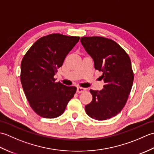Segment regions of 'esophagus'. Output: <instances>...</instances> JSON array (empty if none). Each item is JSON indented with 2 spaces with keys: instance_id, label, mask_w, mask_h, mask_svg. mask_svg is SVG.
I'll use <instances>...</instances> for the list:
<instances>
[{
  "instance_id": "obj_1",
  "label": "esophagus",
  "mask_w": 154,
  "mask_h": 154,
  "mask_svg": "<svg viewBox=\"0 0 154 154\" xmlns=\"http://www.w3.org/2000/svg\"><path fill=\"white\" fill-rule=\"evenodd\" d=\"M86 91L85 88H83V87H77V92L78 93H83Z\"/></svg>"
}]
</instances>
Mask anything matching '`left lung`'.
<instances>
[{
  "mask_svg": "<svg viewBox=\"0 0 154 154\" xmlns=\"http://www.w3.org/2000/svg\"><path fill=\"white\" fill-rule=\"evenodd\" d=\"M81 42L94 60V68L103 72L104 89H91V103L85 106L86 113L97 120L117 115L127 102L131 91L134 73L129 55L111 39L100 36L82 37Z\"/></svg>",
  "mask_w": 154,
  "mask_h": 154,
  "instance_id": "8db88e82",
  "label": "left lung"
}]
</instances>
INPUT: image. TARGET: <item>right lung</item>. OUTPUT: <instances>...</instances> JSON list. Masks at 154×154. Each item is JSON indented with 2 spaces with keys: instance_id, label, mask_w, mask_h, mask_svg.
Returning a JSON list of instances; mask_svg holds the SVG:
<instances>
[{
  "instance_id": "right-lung-1",
  "label": "right lung",
  "mask_w": 154,
  "mask_h": 154,
  "mask_svg": "<svg viewBox=\"0 0 154 154\" xmlns=\"http://www.w3.org/2000/svg\"><path fill=\"white\" fill-rule=\"evenodd\" d=\"M79 36L51 34L35 42L21 62L20 80L30 106L45 119L61 115L76 93L74 86L55 82L54 77Z\"/></svg>"
}]
</instances>
